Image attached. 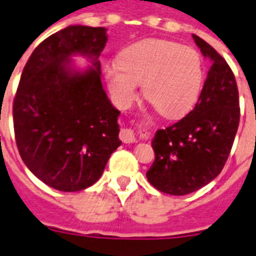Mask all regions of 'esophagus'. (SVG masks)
<instances>
[{
    "instance_id": "esophagus-1",
    "label": "esophagus",
    "mask_w": 256,
    "mask_h": 256,
    "mask_svg": "<svg viewBox=\"0 0 256 256\" xmlns=\"http://www.w3.org/2000/svg\"><path fill=\"white\" fill-rule=\"evenodd\" d=\"M119 137H120V140L124 144H133V142L137 141L134 132H133L132 130H130V128H124V130H122Z\"/></svg>"
}]
</instances>
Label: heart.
<instances>
[{
  "label": "heart",
  "instance_id": "obj_1",
  "mask_svg": "<svg viewBox=\"0 0 256 256\" xmlns=\"http://www.w3.org/2000/svg\"><path fill=\"white\" fill-rule=\"evenodd\" d=\"M119 65L105 69L115 102L126 108L144 84L146 100L165 118L188 112L200 96L204 70L195 50L165 40H144L126 47Z\"/></svg>",
  "mask_w": 256,
  "mask_h": 256
}]
</instances>
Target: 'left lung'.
Returning <instances> with one entry per match:
<instances>
[{"label": "left lung", "instance_id": "obj_1", "mask_svg": "<svg viewBox=\"0 0 256 256\" xmlns=\"http://www.w3.org/2000/svg\"><path fill=\"white\" fill-rule=\"evenodd\" d=\"M192 38L212 66L194 110L156 130L151 142L155 162L146 173L155 188L176 196L198 191L220 173L240 122L238 90L230 65L204 40Z\"/></svg>", "mask_w": 256, "mask_h": 256}]
</instances>
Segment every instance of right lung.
I'll use <instances>...</instances> for the list:
<instances>
[{"mask_svg":"<svg viewBox=\"0 0 256 256\" xmlns=\"http://www.w3.org/2000/svg\"><path fill=\"white\" fill-rule=\"evenodd\" d=\"M106 28L69 26L38 44L22 70L12 106L24 164L47 186L82 191L101 177L122 144L118 116L101 83ZM92 64L76 70L71 58Z\"/></svg>","mask_w":256,"mask_h":256,"instance_id":"obj_1","label":"right lung"}]
</instances>
